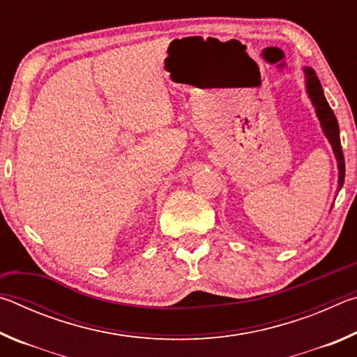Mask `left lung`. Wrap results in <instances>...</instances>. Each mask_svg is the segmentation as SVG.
<instances>
[{
  "label": "left lung",
  "mask_w": 357,
  "mask_h": 357,
  "mask_svg": "<svg viewBox=\"0 0 357 357\" xmlns=\"http://www.w3.org/2000/svg\"><path fill=\"white\" fill-rule=\"evenodd\" d=\"M307 75V93H309L310 99L313 102V107H315L318 119L321 121L323 132L328 137V140L332 144V149H334V154L337 157L338 164V187L343 185V181H345V157H343L342 144H340V132H338V123L334 112L329 107L328 100H326L323 94L321 83H319V78L317 77L315 70L307 68L305 70Z\"/></svg>",
  "instance_id": "obj_1"
}]
</instances>
